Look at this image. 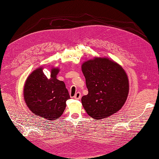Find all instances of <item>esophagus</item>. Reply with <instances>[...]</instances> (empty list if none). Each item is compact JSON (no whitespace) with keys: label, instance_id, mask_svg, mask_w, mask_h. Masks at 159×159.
<instances>
[{"label":"esophagus","instance_id":"1","mask_svg":"<svg viewBox=\"0 0 159 159\" xmlns=\"http://www.w3.org/2000/svg\"><path fill=\"white\" fill-rule=\"evenodd\" d=\"M81 97H82V94H81L80 92H77L75 93V96H74V98L76 99H80L81 98Z\"/></svg>","mask_w":159,"mask_h":159}]
</instances>
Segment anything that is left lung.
Here are the masks:
<instances>
[{"label":"left lung","mask_w":159,"mask_h":159,"mask_svg":"<svg viewBox=\"0 0 159 159\" xmlns=\"http://www.w3.org/2000/svg\"><path fill=\"white\" fill-rule=\"evenodd\" d=\"M89 93L82 98L87 114L102 119L124 106L129 92L128 76L122 67L107 58L95 57L82 66Z\"/></svg>","instance_id":"1"}]
</instances>
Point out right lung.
<instances>
[{
  "label": "right lung",
  "instance_id": "right-lung-1",
  "mask_svg": "<svg viewBox=\"0 0 159 159\" xmlns=\"http://www.w3.org/2000/svg\"><path fill=\"white\" fill-rule=\"evenodd\" d=\"M58 69H51L47 79L42 68L35 70L26 80L24 98L31 112L48 120H57L66 108L69 93L62 81L56 78Z\"/></svg>",
  "mask_w": 159,
  "mask_h": 159
}]
</instances>
